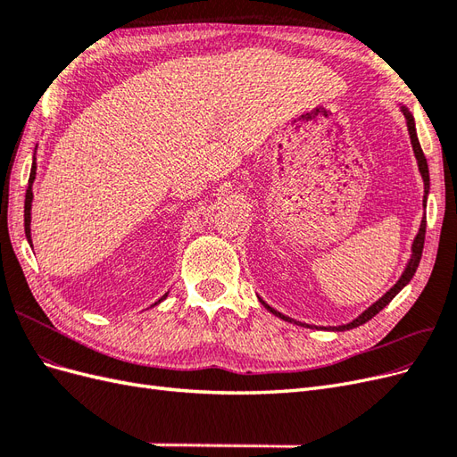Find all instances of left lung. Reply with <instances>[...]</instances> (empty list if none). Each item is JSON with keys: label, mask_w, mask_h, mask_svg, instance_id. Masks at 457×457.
Returning a JSON list of instances; mask_svg holds the SVG:
<instances>
[{"label": "left lung", "mask_w": 457, "mask_h": 457, "mask_svg": "<svg viewBox=\"0 0 457 457\" xmlns=\"http://www.w3.org/2000/svg\"><path fill=\"white\" fill-rule=\"evenodd\" d=\"M400 110H403V114H404V118H406V126H408V133H410V141H411L413 154H416L418 168H420V173H421V177H423V187H425L423 207H425V204H427V196H428V185H431V183H428V168H427V160H425V154H423L421 145H420V139H418V133H416V121H413L411 112H410V110H408L404 104H400ZM425 227H427V220H425V217H423V219H421V225H420V232L416 234V238H413V244H411V257H410V261H408V265H406V269H404L403 276H400L398 282L389 289V292H386L381 299H378L376 303H373L371 307H368L361 316H356L353 322H349V324H343V326H334V328H328V329H331V331H345V329L358 328V326L366 324L368 320H371V318L376 316L381 309H385L386 305H389V303L395 299V295H396V294L400 292V289H403V287H404V286L413 278V274H416V270H418V265H420V261H421V253H423V244H425ZM259 301L262 303V305L267 307V311H270L272 314H276L278 318H282V320H286V322H294V324H299V326H305V324H301V322L294 320V318L284 316L282 312L274 311V309H272V307H269L267 303L262 301L261 297H259ZM307 328H311V326H307Z\"/></svg>", "instance_id": "1"}]
</instances>
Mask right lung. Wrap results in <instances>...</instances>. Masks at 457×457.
Returning a JSON list of instances; mask_svg holds the SVG:
<instances>
[{"label":"right lung","instance_id":"1","mask_svg":"<svg viewBox=\"0 0 457 457\" xmlns=\"http://www.w3.org/2000/svg\"><path fill=\"white\" fill-rule=\"evenodd\" d=\"M34 179H36V154H34V162H32V170H30V179H29V188H26V198H24V232H26V240L32 245V234H30V210H32V200H34V192H32V185H34ZM168 297L165 294L162 299H158L154 305H158L160 301H163Z\"/></svg>","mask_w":457,"mask_h":457}]
</instances>
